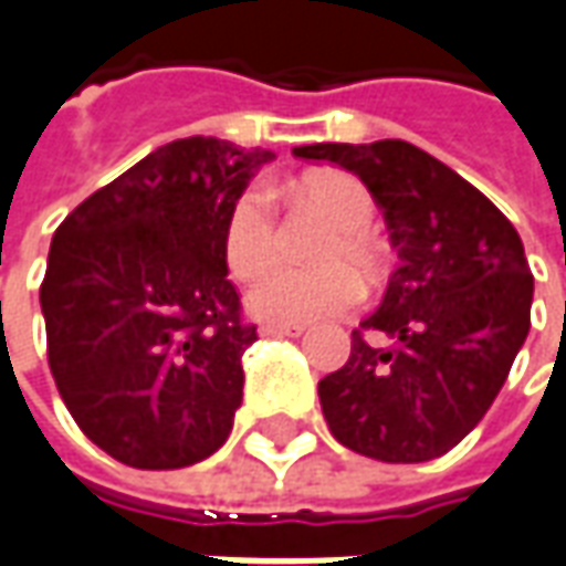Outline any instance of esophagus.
I'll return each instance as SVG.
<instances>
[{
  "label": "esophagus",
  "mask_w": 566,
  "mask_h": 566,
  "mask_svg": "<svg viewBox=\"0 0 566 566\" xmlns=\"http://www.w3.org/2000/svg\"><path fill=\"white\" fill-rule=\"evenodd\" d=\"M305 326H290V323H261V335H302Z\"/></svg>",
  "instance_id": "34e87169"
}]
</instances>
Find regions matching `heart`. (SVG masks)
I'll return each instance as SVG.
<instances>
[{
  "mask_svg": "<svg viewBox=\"0 0 566 566\" xmlns=\"http://www.w3.org/2000/svg\"><path fill=\"white\" fill-rule=\"evenodd\" d=\"M302 197L311 200L321 212L335 221V231L323 240L317 261L323 268L298 271V268H271L249 286L245 302L252 314L271 323H302L323 321L348 311L360 298V283L349 271L355 268L360 276L379 274V249L373 243V221H376V202L357 178L342 171H321L311 175L302 185ZM228 271L237 280L255 276L274 259L276 252V224L274 206L268 190L249 187L224 218V237H221Z\"/></svg>",
  "mask_w": 566,
  "mask_h": 566,
  "instance_id": "1",
  "label": "heart"
}]
</instances>
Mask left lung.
Instances as JSON below:
<instances>
[{"label": "left lung", "mask_w": 566, "mask_h": 566, "mask_svg": "<svg viewBox=\"0 0 566 566\" xmlns=\"http://www.w3.org/2000/svg\"><path fill=\"white\" fill-rule=\"evenodd\" d=\"M354 171L385 216L397 271L350 357L321 379L333 438L379 462H428L484 419L530 333L533 274L514 224L462 175L407 142L305 144ZM366 332L392 338L379 349Z\"/></svg>", "instance_id": "obj_1"}]
</instances>
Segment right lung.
Returning a JSON list of instances; mask_svg holds the SVG:
<instances>
[{
  "instance_id": "right-lung-1",
  "label": "right lung",
  "mask_w": 566,
  "mask_h": 566,
  "mask_svg": "<svg viewBox=\"0 0 566 566\" xmlns=\"http://www.w3.org/2000/svg\"><path fill=\"white\" fill-rule=\"evenodd\" d=\"M181 138L95 190L52 237L39 286L54 385L82 434L132 469L216 453L243 400L240 317L221 249L233 200L271 163Z\"/></svg>"
}]
</instances>
